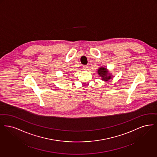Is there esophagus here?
Masks as SVG:
<instances>
[{
	"label": "esophagus",
	"instance_id": "esophagus-1",
	"mask_svg": "<svg viewBox=\"0 0 157 157\" xmlns=\"http://www.w3.org/2000/svg\"><path fill=\"white\" fill-rule=\"evenodd\" d=\"M83 69H84V70H87L89 69V67H88L87 66H83Z\"/></svg>",
	"mask_w": 157,
	"mask_h": 157
}]
</instances>
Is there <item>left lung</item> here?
<instances>
[{"mask_svg": "<svg viewBox=\"0 0 157 157\" xmlns=\"http://www.w3.org/2000/svg\"><path fill=\"white\" fill-rule=\"evenodd\" d=\"M97 73L99 76L101 78V80L104 82H109L110 79L113 77L109 70L105 67H100L98 69Z\"/></svg>", "mask_w": 157, "mask_h": 157, "instance_id": "1", "label": "left lung"}]
</instances>
